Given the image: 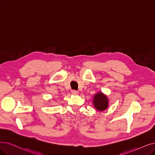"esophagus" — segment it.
I'll return each mask as SVG.
<instances>
[{
	"label": "esophagus",
	"mask_w": 155,
	"mask_h": 155,
	"mask_svg": "<svg viewBox=\"0 0 155 155\" xmlns=\"http://www.w3.org/2000/svg\"><path fill=\"white\" fill-rule=\"evenodd\" d=\"M71 94H73V95H77V94H78V92L77 91L73 90V91H71Z\"/></svg>",
	"instance_id": "obj_1"
}]
</instances>
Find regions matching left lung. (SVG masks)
<instances>
[{
  "mask_svg": "<svg viewBox=\"0 0 155 155\" xmlns=\"http://www.w3.org/2000/svg\"><path fill=\"white\" fill-rule=\"evenodd\" d=\"M92 103L96 110L99 111H103L108 107L109 99L105 94L99 91L94 94Z\"/></svg>",
  "mask_w": 155,
  "mask_h": 155,
  "instance_id": "left-lung-1",
  "label": "left lung"
}]
</instances>
